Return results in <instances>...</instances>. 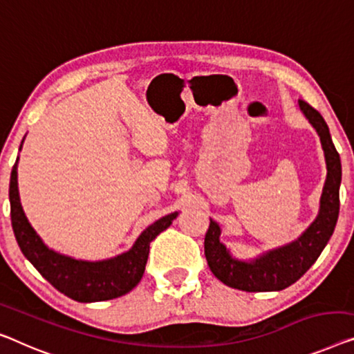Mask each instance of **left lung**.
<instances>
[{"mask_svg":"<svg viewBox=\"0 0 354 354\" xmlns=\"http://www.w3.org/2000/svg\"><path fill=\"white\" fill-rule=\"evenodd\" d=\"M305 119L316 130L326 160V181L319 198L318 214L312 224L291 243L273 248L254 259H239L221 241V225L209 219L205 235V257L213 275L230 288L246 292H272L291 286L304 275L334 234L339 218V191L342 183L340 156L332 143L329 127L318 111L299 100Z\"/></svg>","mask_w":354,"mask_h":354,"instance_id":"left-lung-1","label":"left lung"}]
</instances>
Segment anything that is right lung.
I'll list each match as a JSON object with an SVG mask.
<instances>
[{
  "mask_svg": "<svg viewBox=\"0 0 354 354\" xmlns=\"http://www.w3.org/2000/svg\"><path fill=\"white\" fill-rule=\"evenodd\" d=\"M24 145V141H22ZM20 145V149H22ZM17 163L10 171L9 202L10 221L15 240L24 256L33 263L47 281L62 294L77 302H102L130 292L143 278L149 245L157 235L168 229L179 214L178 211L163 216L141 232L129 251L103 261H82L50 250L26 219L20 203Z\"/></svg>",
  "mask_w": 354,
  "mask_h": 354,
  "instance_id": "1",
  "label": "right lung"
}]
</instances>
